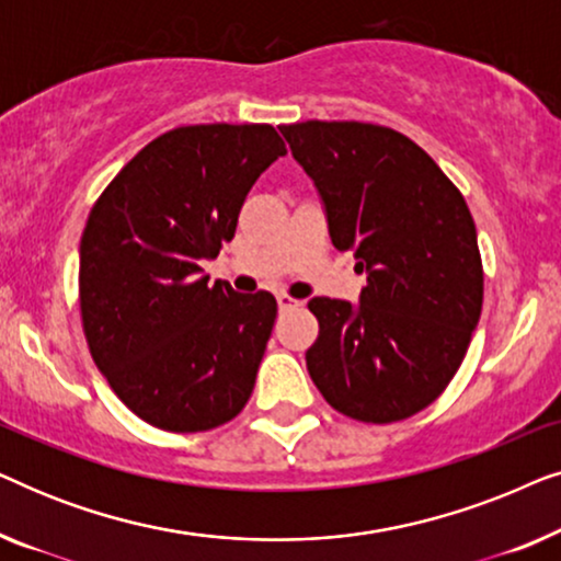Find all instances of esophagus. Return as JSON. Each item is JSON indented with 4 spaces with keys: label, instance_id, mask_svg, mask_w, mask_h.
<instances>
[{
    "label": "esophagus",
    "instance_id": "1",
    "mask_svg": "<svg viewBox=\"0 0 561 561\" xmlns=\"http://www.w3.org/2000/svg\"><path fill=\"white\" fill-rule=\"evenodd\" d=\"M275 298H278L280 311H290V309H298V306H301V301H296V298H290L288 294H278Z\"/></svg>",
    "mask_w": 561,
    "mask_h": 561
}]
</instances>
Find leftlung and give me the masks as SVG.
Listing matches in <instances>:
<instances>
[{
	"label": "left lung",
	"instance_id": "left-lung-1",
	"mask_svg": "<svg viewBox=\"0 0 561 561\" xmlns=\"http://www.w3.org/2000/svg\"><path fill=\"white\" fill-rule=\"evenodd\" d=\"M280 135L319 191L332 244L367 275L359 304L309 301L313 386L365 424L409 419L449 386L480 321L482 260L465 196L390 127L309 119Z\"/></svg>",
	"mask_w": 561,
	"mask_h": 561
}]
</instances>
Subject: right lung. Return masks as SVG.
<instances>
[{"label": "right lung", "instance_id": "right-lung-1", "mask_svg": "<svg viewBox=\"0 0 561 561\" xmlns=\"http://www.w3.org/2000/svg\"><path fill=\"white\" fill-rule=\"evenodd\" d=\"M286 145L271 125H191L122 168L81 237L79 296L91 357L119 401L175 434L244 409L278 304L209 286L202 260L234 237L252 183Z\"/></svg>", "mask_w": 561, "mask_h": 561}]
</instances>
